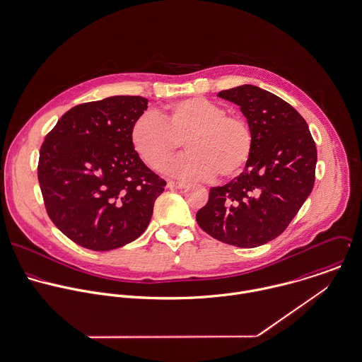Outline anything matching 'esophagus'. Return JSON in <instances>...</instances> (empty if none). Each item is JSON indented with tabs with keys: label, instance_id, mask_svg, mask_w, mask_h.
Segmentation results:
<instances>
[{
	"label": "esophagus",
	"instance_id": "34e87169",
	"mask_svg": "<svg viewBox=\"0 0 362 362\" xmlns=\"http://www.w3.org/2000/svg\"><path fill=\"white\" fill-rule=\"evenodd\" d=\"M168 187H169V189H186V187H189V183L169 180V182H168Z\"/></svg>",
	"mask_w": 362,
	"mask_h": 362
}]
</instances>
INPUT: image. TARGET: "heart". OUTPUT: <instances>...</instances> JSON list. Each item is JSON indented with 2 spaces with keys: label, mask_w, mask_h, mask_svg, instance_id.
I'll return each mask as SVG.
<instances>
[{
  "label": "heart",
  "mask_w": 362,
  "mask_h": 362,
  "mask_svg": "<svg viewBox=\"0 0 362 362\" xmlns=\"http://www.w3.org/2000/svg\"><path fill=\"white\" fill-rule=\"evenodd\" d=\"M134 151L153 170H162L185 143L187 153L169 172L179 177L209 180L238 176L253 151V132L246 119L226 115L223 106L206 98L179 100L160 117L146 113L132 126Z\"/></svg>",
  "instance_id": "b5f03b06"
}]
</instances>
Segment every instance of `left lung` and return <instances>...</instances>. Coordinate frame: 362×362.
I'll return each instance as SVG.
<instances>
[{
    "instance_id": "8db88e82",
    "label": "left lung",
    "mask_w": 362,
    "mask_h": 362,
    "mask_svg": "<svg viewBox=\"0 0 362 362\" xmlns=\"http://www.w3.org/2000/svg\"><path fill=\"white\" fill-rule=\"evenodd\" d=\"M218 96L240 106L253 132V151L245 172L210 189L196 219L217 240L256 247L281 235L310 194L316 145L305 119L269 90L242 85Z\"/></svg>"
}]
</instances>
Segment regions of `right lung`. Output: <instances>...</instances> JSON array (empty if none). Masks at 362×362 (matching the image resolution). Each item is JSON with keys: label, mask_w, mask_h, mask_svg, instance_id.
<instances>
[{"label": "right lung", "mask_w": 362, "mask_h": 362, "mask_svg": "<svg viewBox=\"0 0 362 362\" xmlns=\"http://www.w3.org/2000/svg\"><path fill=\"white\" fill-rule=\"evenodd\" d=\"M141 96L74 106L40 146L37 179L47 216L76 245L105 252L136 240L166 182L145 166L130 132Z\"/></svg>", "instance_id": "right-lung-1"}]
</instances>
